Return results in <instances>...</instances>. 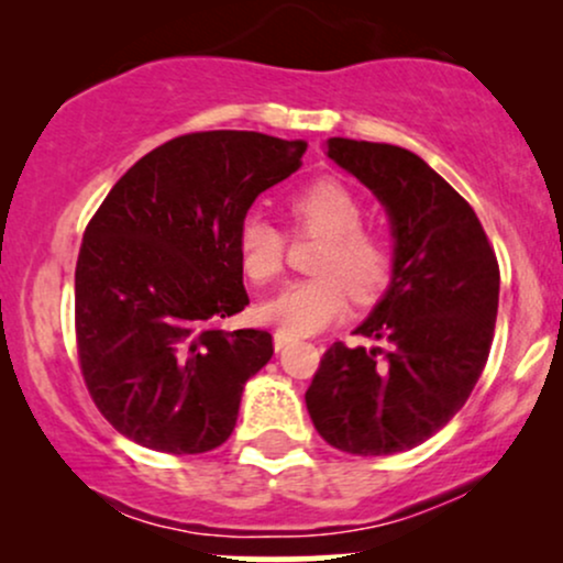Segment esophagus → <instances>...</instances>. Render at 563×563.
<instances>
[{
    "instance_id": "1",
    "label": "esophagus",
    "mask_w": 563,
    "mask_h": 563,
    "mask_svg": "<svg viewBox=\"0 0 563 563\" xmlns=\"http://www.w3.org/2000/svg\"><path fill=\"white\" fill-rule=\"evenodd\" d=\"M273 341H275V349H277V352H283V349H286V346H288V344H290V341H294V339H290V335H288V333L277 331V333L273 335Z\"/></svg>"
}]
</instances>
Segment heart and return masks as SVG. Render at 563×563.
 Listing matches in <instances>:
<instances>
[{
	"label": "heart",
	"mask_w": 563,
	"mask_h": 563,
	"mask_svg": "<svg viewBox=\"0 0 563 563\" xmlns=\"http://www.w3.org/2000/svg\"><path fill=\"white\" fill-rule=\"evenodd\" d=\"M294 232L322 238L312 269L318 277L294 283L262 307V318L288 335L318 333L344 314L349 296L376 301L391 283L394 249L386 232L367 228L365 203L352 187L322 177L288 200ZM243 275L256 286L275 283L286 264V232L262 217H249L238 232Z\"/></svg>",
	"instance_id": "1"
}]
</instances>
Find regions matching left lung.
Masks as SVG:
<instances>
[{"label": "left lung", "mask_w": 563, "mask_h": 563, "mask_svg": "<svg viewBox=\"0 0 563 563\" xmlns=\"http://www.w3.org/2000/svg\"><path fill=\"white\" fill-rule=\"evenodd\" d=\"M325 151L391 217L394 275L357 335L386 349L322 354L307 394L318 434L352 455H394L466 405L495 335L500 267L468 200L405 147L331 137Z\"/></svg>", "instance_id": "left-lung-1"}]
</instances>
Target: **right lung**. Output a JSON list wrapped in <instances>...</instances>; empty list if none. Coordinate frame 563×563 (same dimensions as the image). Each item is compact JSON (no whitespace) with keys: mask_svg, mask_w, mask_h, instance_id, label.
Masks as SVG:
<instances>
[{"mask_svg":"<svg viewBox=\"0 0 563 563\" xmlns=\"http://www.w3.org/2000/svg\"><path fill=\"white\" fill-rule=\"evenodd\" d=\"M307 142L190 132L129 169L89 219L76 262V352L119 434L196 455L228 442L245 380L273 335L224 331L249 294L238 232L260 192L301 166Z\"/></svg>","mask_w":563,"mask_h":563,"instance_id":"right-lung-1","label":"right lung"}]
</instances>
